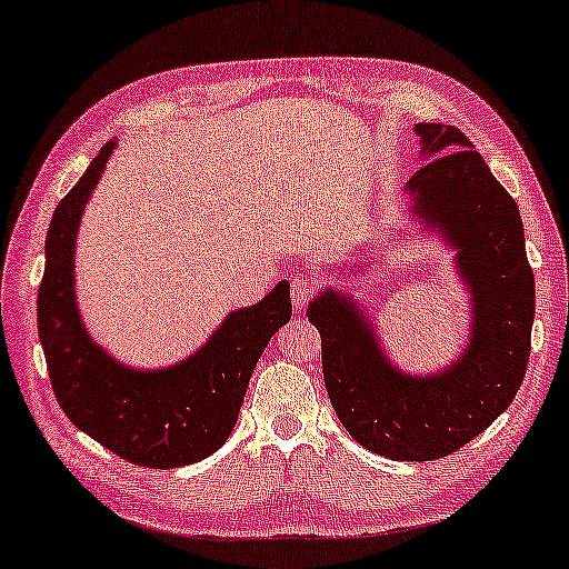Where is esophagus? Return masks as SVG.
<instances>
[{
  "label": "esophagus",
  "mask_w": 569,
  "mask_h": 569,
  "mask_svg": "<svg viewBox=\"0 0 569 569\" xmlns=\"http://www.w3.org/2000/svg\"><path fill=\"white\" fill-rule=\"evenodd\" d=\"M290 292H292V302H295V310L302 312L307 305L315 300V295L320 292V282H317L315 277H295L292 284H290Z\"/></svg>",
  "instance_id": "obj_1"
}]
</instances>
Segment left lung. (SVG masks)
<instances>
[{
  "mask_svg": "<svg viewBox=\"0 0 569 569\" xmlns=\"http://www.w3.org/2000/svg\"><path fill=\"white\" fill-rule=\"evenodd\" d=\"M432 159L407 192L422 219L450 234L475 295L472 342L437 377H407L377 350L360 312L335 292L307 307L322 337V372L337 417L357 442L390 460L430 462L460 450L500 417L525 380L535 274L510 192L457 127L417 124Z\"/></svg>",
  "mask_w": 569,
  "mask_h": 569,
  "instance_id": "left-lung-1",
  "label": "left lung"
}]
</instances>
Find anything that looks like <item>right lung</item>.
<instances>
[{
	"label": "right lung",
	"mask_w": 569,
	"mask_h": 569,
	"mask_svg": "<svg viewBox=\"0 0 569 569\" xmlns=\"http://www.w3.org/2000/svg\"><path fill=\"white\" fill-rule=\"evenodd\" d=\"M112 149H99L49 222L39 342L57 402L79 430L127 462L169 470L204 460L232 435L259 355L292 317L290 284L229 315L202 350L169 370L132 372L109 360L79 322L72 259L79 217Z\"/></svg>",
	"instance_id": "add662e5"
}]
</instances>
